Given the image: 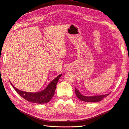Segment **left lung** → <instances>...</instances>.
Listing matches in <instances>:
<instances>
[{
  "mask_svg": "<svg viewBox=\"0 0 129 129\" xmlns=\"http://www.w3.org/2000/svg\"><path fill=\"white\" fill-rule=\"evenodd\" d=\"M75 92L77 97L80 100L84 102H97L101 101L103 98L107 97V95H109V94H106L100 95H93V96H85V95H82L77 88H75Z\"/></svg>",
  "mask_w": 129,
  "mask_h": 129,
  "instance_id": "obj_1",
  "label": "left lung"
}]
</instances>
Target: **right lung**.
Here are the masks:
<instances>
[{
	"label": "right lung",
	"mask_w": 129,
	"mask_h": 129,
	"mask_svg": "<svg viewBox=\"0 0 129 129\" xmlns=\"http://www.w3.org/2000/svg\"><path fill=\"white\" fill-rule=\"evenodd\" d=\"M61 75L62 74H60L58 75L56 78H55L54 80H52L50 83V84L48 85L46 88H45L44 90H42V91L39 92L32 93L22 91V90L18 89L17 88L14 87L12 83L11 85L14 89L16 90V91L23 98H24L27 101L35 103H39V104L46 103L49 102L52 97L54 96L55 89H56L57 83L60 77L61 76Z\"/></svg>",
	"instance_id": "right-lung-1"
}]
</instances>
